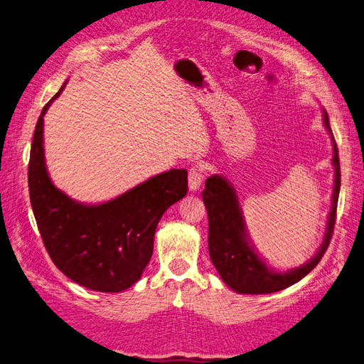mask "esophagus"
<instances>
[{"mask_svg": "<svg viewBox=\"0 0 364 364\" xmlns=\"http://www.w3.org/2000/svg\"><path fill=\"white\" fill-rule=\"evenodd\" d=\"M203 182V168L199 167V165H194V167L190 168L188 171V188L190 191H197L200 188V185Z\"/></svg>", "mask_w": 364, "mask_h": 364, "instance_id": "1", "label": "esophagus"}]
</instances>
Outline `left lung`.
Returning a JSON list of instances; mask_svg holds the SVG:
<instances>
[{
	"label": "left lung",
	"mask_w": 364,
	"mask_h": 364,
	"mask_svg": "<svg viewBox=\"0 0 364 364\" xmlns=\"http://www.w3.org/2000/svg\"><path fill=\"white\" fill-rule=\"evenodd\" d=\"M323 124L333 139V165H334V190H333V206L329 213L325 237L322 246L318 247L316 255L305 262L304 266L291 269L289 272H274L269 269L250 245L243 214L234 191L223 176H209L205 182V190L202 193L203 203L208 213V249L209 257L215 266L222 279L237 293L243 294H267L290 287V285L301 281L310 273L326 252L329 241H331L337 202L340 193V162L338 149L329 126L328 114L323 111Z\"/></svg>",
	"instance_id": "8db88e82"
}]
</instances>
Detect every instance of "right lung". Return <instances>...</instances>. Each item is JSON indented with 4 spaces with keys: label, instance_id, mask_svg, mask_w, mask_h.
<instances>
[{
    "label": "right lung",
    "instance_id": "obj_1",
    "mask_svg": "<svg viewBox=\"0 0 364 364\" xmlns=\"http://www.w3.org/2000/svg\"><path fill=\"white\" fill-rule=\"evenodd\" d=\"M43 106L31 141L28 191L39 232L56 267L103 293L132 287L149 264L162 214L188 191L186 170H170L102 205L73 200L51 182L43 156Z\"/></svg>",
    "mask_w": 364,
    "mask_h": 364
}]
</instances>
